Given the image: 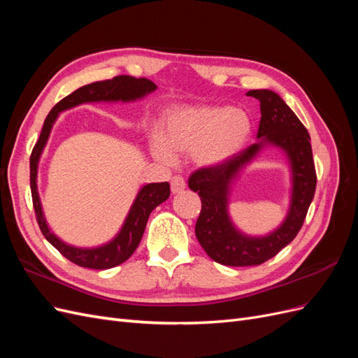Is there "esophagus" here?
<instances>
[{
	"mask_svg": "<svg viewBox=\"0 0 358 358\" xmlns=\"http://www.w3.org/2000/svg\"><path fill=\"white\" fill-rule=\"evenodd\" d=\"M170 188H171L173 194H178V192L183 191L185 189V179H183L180 175L173 176L171 182H170Z\"/></svg>",
	"mask_w": 358,
	"mask_h": 358,
	"instance_id": "esophagus-1",
	"label": "esophagus"
}]
</instances>
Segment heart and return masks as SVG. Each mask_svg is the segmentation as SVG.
<instances>
[{
    "label": "heart",
    "instance_id": "1",
    "mask_svg": "<svg viewBox=\"0 0 358 358\" xmlns=\"http://www.w3.org/2000/svg\"><path fill=\"white\" fill-rule=\"evenodd\" d=\"M251 133V119L241 109L225 106L185 107L166 122L162 138L155 137L157 158L175 161L173 154L191 152L199 166L212 167L239 152Z\"/></svg>",
    "mask_w": 358,
    "mask_h": 358
}]
</instances>
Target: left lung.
<instances>
[{"label": "left lung", "instance_id": "8db88e82", "mask_svg": "<svg viewBox=\"0 0 358 358\" xmlns=\"http://www.w3.org/2000/svg\"><path fill=\"white\" fill-rule=\"evenodd\" d=\"M246 95L259 101L262 119L258 143L248 146L218 166L201 167L192 173L188 187L199 192L201 212L196 224V236L213 262L224 266H258L275 257L300 231L317 187V171L312 158L309 133L278 94L268 90H252ZM264 143L286 150L293 171L292 206L285 224L264 238H248L237 232L226 212L229 182Z\"/></svg>", "mask_w": 358, "mask_h": 358}]
</instances>
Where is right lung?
<instances>
[{
    "mask_svg": "<svg viewBox=\"0 0 358 358\" xmlns=\"http://www.w3.org/2000/svg\"><path fill=\"white\" fill-rule=\"evenodd\" d=\"M157 90V85L146 78L136 79L133 76H116L110 80H100L90 85H85L82 88L76 90L66 99H62L55 107L49 112L43 124L40 137L37 140L36 146L32 148L31 158H29V183H31V196H32V206H34L36 220L38 222L40 230L46 241L55 246L58 251L70 259L71 263L78 264L80 267L104 270L121 263L133 255L137 249L142 236L145 233V227L150 212H152L158 204L166 201L170 196V185L169 182L161 183H148L140 192L129 209V213L124 222L122 230L115 237L112 242L107 245L91 248V249H82L74 248L67 243L59 241L58 237L53 234L45 221L43 216L40 197L37 192V166L40 155L45 149V145L49 138L50 129L58 113L62 110H67L70 107L79 106L82 103H91V101H133L137 99H142L146 94Z\"/></svg>",
    "mask_w": 358,
    "mask_h": 358,
    "instance_id": "obj_1",
    "label": "right lung"
}]
</instances>
